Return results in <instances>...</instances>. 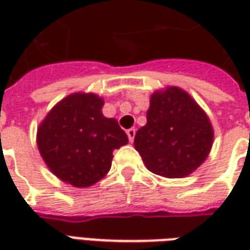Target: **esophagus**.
<instances>
[{
    "label": "esophagus",
    "instance_id": "34e87169",
    "mask_svg": "<svg viewBox=\"0 0 250 250\" xmlns=\"http://www.w3.org/2000/svg\"><path fill=\"white\" fill-rule=\"evenodd\" d=\"M127 136H128L130 142L134 141V138H135V128H128L127 130Z\"/></svg>",
    "mask_w": 250,
    "mask_h": 250
}]
</instances>
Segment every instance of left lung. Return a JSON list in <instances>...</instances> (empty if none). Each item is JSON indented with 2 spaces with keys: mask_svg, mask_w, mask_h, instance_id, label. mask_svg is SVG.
I'll list each match as a JSON object with an SVG mask.
<instances>
[{
  "mask_svg": "<svg viewBox=\"0 0 250 250\" xmlns=\"http://www.w3.org/2000/svg\"><path fill=\"white\" fill-rule=\"evenodd\" d=\"M213 145L208 115L184 89L155 92L147 123L136 131L134 146L146 167L166 178H184L204 162Z\"/></svg>",
  "mask_w": 250,
  "mask_h": 250,
  "instance_id": "1",
  "label": "left lung"
}]
</instances>
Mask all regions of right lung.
Segmentation results:
<instances>
[{"label":"right lung","instance_id":"obj_1","mask_svg":"<svg viewBox=\"0 0 250 250\" xmlns=\"http://www.w3.org/2000/svg\"><path fill=\"white\" fill-rule=\"evenodd\" d=\"M103 99L72 93L56 104L37 131L41 157L56 177L88 188L108 173L112 152L128 143L118 120L102 114Z\"/></svg>","mask_w":250,"mask_h":250}]
</instances>
